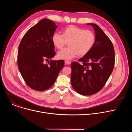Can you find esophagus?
Wrapping results in <instances>:
<instances>
[{
    "instance_id": "esophagus-1",
    "label": "esophagus",
    "mask_w": 132,
    "mask_h": 132,
    "mask_svg": "<svg viewBox=\"0 0 132 132\" xmlns=\"http://www.w3.org/2000/svg\"><path fill=\"white\" fill-rule=\"evenodd\" d=\"M65 64L69 65V64H70L71 63V62L70 61H65Z\"/></svg>"
}]
</instances>
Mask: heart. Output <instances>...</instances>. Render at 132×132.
I'll list each match as a JSON object with an SVG mask.
<instances>
[{
    "label": "heart",
    "mask_w": 132,
    "mask_h": 132,
    "mask_svg": "<svg viewBox=\"0 0 132 132\" xmlns=\"http://www.w3.org/2000/svg\"><path fill=\"white\" fill-rule=\"evenodd\" d=\"M52 41L58 50H62L68 42L69 47L60 51L57 57L61 60H70L77 55L81 57L87 54L95 44L96 35L92 31L69 26L63 30L62 34L53 33Z\"/></svg>",
    "instance_id": "b5f03b06"
}]
</instances>
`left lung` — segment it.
Listing matches in <instances>:
<instances>
[{
  "label": "left lung",
  "mask_w": 132,
  "mask_h": 132,
  "mask_svg": "<svg viewBox=\"0 0 132 132\" xmlns=\"http://www.w3.org/2000/svg\"><path fill=\"white\" fill-rule=\"evenodd\" d=\"M93 27L96 42L91 50L78 62L71 64V84L73 89L83 96L94 95L105 85L113 69L115 54L113 45L102 30Z\"/></svg>",
  "instance_id": "1"
}]
</instances>
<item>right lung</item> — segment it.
I'll return each instance as SVG.
<instances>
[{"mask_svg":"<svg viewBox=\"0 0 132 132\" xmlns=\"http://www.w3.org/2000/svg\"><path fill=\"white\" fill-rule=\"evenodd\" d=\"M56 28L53 21L43 19L27 31L19 46L18 68L26 84L34 90L50 88L64 66V60L44 64L56 54L52 36Z\"/></svg>","mask_w":132,"mask_h":132,"instance_id":"1","label":"right lung"}]
</instances>
